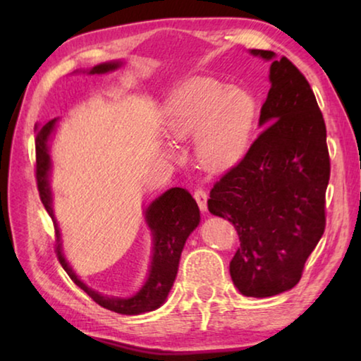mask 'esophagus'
<instances>
[{"label":"esophagus","instance_id":"esophagus-1","mask_svg":"<svg viewBox=\"0 0 361 361\" xmlns=\"http://www.w3.org/2000/svg\"><path fill=\"white\" fill-rule=\"evenodd\" d=\"M194 199H195V202H197L200 212H207V199H209V195H207L204 189H195Z\"/></svg>","mask_w":361,"mask_h":361}]
</instances>
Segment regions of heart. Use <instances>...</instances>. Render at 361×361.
<instances>
[{
    "instance_id": "heart-1",
    "label": "heart",
    "mask_w": 361,
    "mask_h": 361,
    "mask_svg": "<svg viewBox=\"0 0 361 361\" xmlns=\"http://www.w3.org/2000/svg\"><path fill=\"white\" fill-rule=\"evenodd\" d=\"M256 118L258 103L248 90L195 78L170 95L164 127L175 142L195 137L199 162L212 172H226L247 154Z\"/></svg>"
}]
</instances>
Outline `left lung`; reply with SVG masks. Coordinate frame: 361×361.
I'll return each instance as SVG.
<instances>
[{
    "label": "left lung",
    "mask_w": 361,
    "mask_h": 361,
    "mask_svg": "<svg viewBox=\"0 0 361 361\" xmlns=\"http://www.w3.org/2000/svg\"><path fill=\"white\" fill-rule=\"evenodd\" d=\"M250 54L271 62V89L259 116L264 130L213 186L209 210L229 219L239 234L229 264L235 288L269 298L299 282L322 239L329 156L325 121L302 73L272 51Z\"/></svg>",
    "instance_id": "8db88e82"
}]
</instances>
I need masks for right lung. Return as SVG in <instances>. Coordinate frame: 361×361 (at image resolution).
Masks as SVG:
<instances>
[{
  "label": "right lung",
  "mask_w": 361,
  "mask_h": 361,
  "mask_svg": "<svg viewBox=\"0 0 361 361\" xmlns=\"http://www.w3.org/2000/svg\"><path fill=\"white\" fill-rule=\"evenodd\" d=\"M122 65L124 63L121 60H116V62L95 65L89 71L84 70L81 73L103 75V73L121 68ZM57 122L59 118L46 122L44 126L36 127V180H38L41 202L54 219V226H56V252L60 264H62L73 282L87 293L102 307L122 315H138L159 309L166 302L169 293L173 286L176 272H178L183 247H185L191 232L200 223V212L197 204H195L192 195L183 188L169 189V191L152 200L148 205V209H145V221L148 224L152 234V255L148 277H146V282L143 283L142 288L130 298L108 296L92 290L76 276V272L73 271L70 262L66 261L62 250L60 228L56 216H54L51 191L52 161L51 154H49V149H51L49 142H51L54 132H56Z\"/></svg>",
  "instance_id": "1"
}]
</instances>
